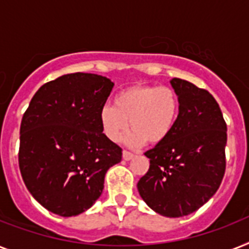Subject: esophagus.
<instances>
[{
  "label": "esophagus",
  "mask_w": 249,
  "mask_h": 249,
  "mask_svg": "<svg viewBox=\"0 0 249 249\" xmlns=\"http://www.w3.org/2000/svg\"><path fill=\"white\" fill-rule=\"evenodd\" d=\"M133 157H134V153L129 152V151H124V152H123V159H124L125 161H129V160H131Z\"/></svg>",
  "instance_id": "obj_1"
}]
</instances>
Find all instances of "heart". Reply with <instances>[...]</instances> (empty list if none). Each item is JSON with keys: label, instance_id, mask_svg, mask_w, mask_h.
Segmentation results:
<instances>
[{"label": "heart", "instance_id": "obj_1", "mask_svg": "<svg viewBox=\"0 0 249 249\" xmlns=\"http://www.w3.org/2000/svg\"><path fill=\"white\" fill-rule=\"evenodd\" d=\"M113 105H105L100 111L101 128L111 142H120L133 128L126 142L138 147L148 141L159 144L169 138L180 111L177 90L166 86L137 84L121 90Z\"/></svg>", "mask_w": 249, "mask_h": 249}]
</instances>
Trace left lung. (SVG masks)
I'll return each mask as SVG.
<instances>
[{
  "label": "left lung",
  "mask_w": 249,
  "mask_h": 249,
  "mask_svg": "<svg viewBox=\"0 0 249 249\" xmlns=\"http://www.w3.org/2000/svg\"><path fill=\"white\" fill-rule=\"evenodd\" d=\"M170 83L180 100L178 121L166 141L144 153L149 169L137 187L153 211L181 217L197 211L219 189L228 134L211 93L183 79Z\"/></svg>",
  "instance_id": "obj_1"
}]
</instances>
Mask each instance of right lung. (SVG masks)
Masks as SVG:
<instances>
[{"label":"right lung","mask_w":249,"mask_h":249,"mask_svg":"<svg viewBox=\"0 0 249 249\" xmlns=\"http://www.w3.org/2000/svg\"><path fill=\"white\" fill-rule=\"evenodd\" d=\"M114 83L74 72L40 87L20 125L19 167L34 199L69 217L92 207L123 149L102 133L100 111Z\"/></svg>","instance_id":"obj_1"}]
</instances>
